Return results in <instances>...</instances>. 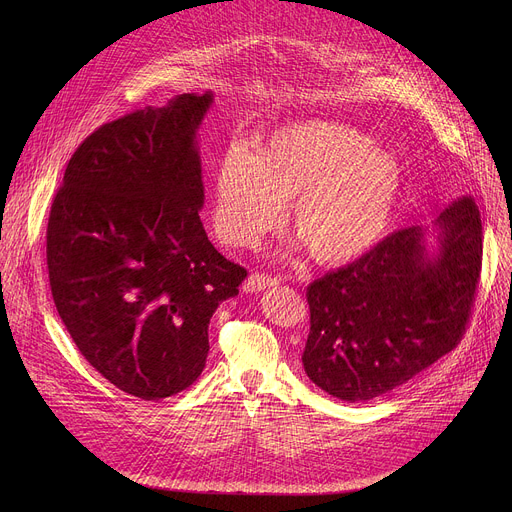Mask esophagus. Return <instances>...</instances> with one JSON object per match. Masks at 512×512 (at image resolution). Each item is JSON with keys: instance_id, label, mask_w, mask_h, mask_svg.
Returning a JSON list of instances; mask_svg holds the SVG:
<instances>
[{"instance_id": "34e87169", "label": "esophagus", "mask_w": 512, "mask_h": 512, "mask_svg": "<svg viewBox=\"0 0 512 512\" xmlns=\"http://www.w3.org/2000/svg\"><path fill=\"white\" fill-rule=\"evenodd\" d=\"M277 285H279V277L267 275V273H253L245 279L243 291H247V294H257V291H263L267 287H277Z\"/></svg>"}]
</instances>
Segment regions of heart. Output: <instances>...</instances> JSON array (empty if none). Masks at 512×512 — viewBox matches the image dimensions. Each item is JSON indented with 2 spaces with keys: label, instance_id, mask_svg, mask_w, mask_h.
Listing matches in <instances>:
<instances>
[{
  "label": "heart",
  "instance_id": "obj_1",
  "mask_svg": "<svg viewBox=\"0 0 512 512\" xmlns=\"http://www.w3.org/2000/svg\"><path fill=\"white\" fill-rule=\"evenodd\" d=\"M403 188L397 156L346 123L308 119L257 141H235L214 172L212 227L225 243L255 247L291 225L324 265L350 263L387 233Z\"/></svg>",
  "mask_w": 512,
  "mask_h": 512
}]
</instances>
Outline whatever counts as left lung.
I'll list each match as a JSON object with an SVG mask.
<instances>
[{"instance_id": "obj_1", "label": "left lung", "mask_w": 512, "mask_h": 512, "mask_svg": "<svg viewBox=\"0 0 512 512\" xmlns=\"http://www.w3.org/2000/svg\"><path fill=\"white\" fill-rule=\"evenodd\" d=\"M480 265V212L464 196L431 225L401 229L316 279L306 294V375L348 403L407 383L460 342Z\"/></svg>"}]
</instances>
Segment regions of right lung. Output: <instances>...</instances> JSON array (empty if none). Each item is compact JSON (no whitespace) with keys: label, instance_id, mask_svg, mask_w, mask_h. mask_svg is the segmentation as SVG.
Listing matches in <instances>:
<instances>
[{"label":"right lung","instance_id":"right-lung-1","mask_svg":"<svg viewBox=\"0 0 512 512\" xmlns=\"http://www.w3.org/2000/svg\"><path fill=\"white\" fill-rule=\"evenodd\" d=\"M214 95H176L91 133L72 154L46 233L54 306L117 389L158 401L190 387L216 308L247 271L200 221L198 129Z\"/></svg>","mask_w":512,"mask_h":512}]
</instances>
